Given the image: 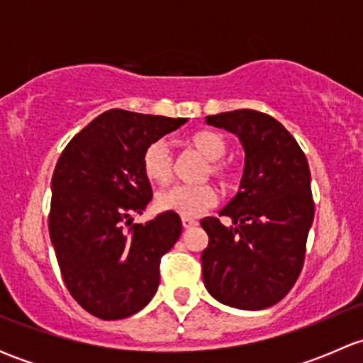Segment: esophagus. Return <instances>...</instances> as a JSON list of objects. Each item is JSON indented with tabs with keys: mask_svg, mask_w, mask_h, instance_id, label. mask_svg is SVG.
<instances>
[{
	"mask_svg": "<svg viewBox=\"0 0 363 363\" xmlns=\"http://www.w3.org/2000/svg\"><path fill=\"white\" fill-rule=\"evenodd\" d=\"M181 221H182V228H184V230H189V228H193V226L199 225V221H196V219L186 218V216L181 219Z\"/></svg>",
	"mask_w": 363,
	"mask_h": 363,
	"instance_id": "obj_1",
	"label": "esophagus"
}]
</instances>
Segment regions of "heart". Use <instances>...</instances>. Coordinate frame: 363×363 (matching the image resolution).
Listing matches in <instances>:
<instances>
[{"label":"heart","mask_w":363,"mask_h":363,"mask_svg":"<svg viewBox=\"0 0 363 363\" xmlns=\"http://www.w3.org/2000/svg\"><path fill=\"white\" fill-rule=\"evenodd\" d=\"M188 144L207 160L202 179H208L212 175L223 186H228L235 179V168L223 160L228 151V142L221 133L214 130L196 131L189 137ZM142 170L145 177L155 184H167L170 181L174 174V156L167 142L155 140L145 147L142 155ZM216 202H218V193L208 182L195 186L177 184L156 195V205L160 211L175 212L186 218L203 214L205 211L214 207Z\"/></svg>","instance_id":"heart-1"}]
</instances>
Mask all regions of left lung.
I'll return each mask as SVG.
<instances>
[{
    "instance_id": "obj_1",
    "label": "left lung",
    "mask_w": 363,
    "mask_h": 363,
    "mask_svg": "<svg viewBox=\"0 0 363 363\" xmlns=\"http://www.w3.org/2000/svg\"><path fill=\"white\" fill-rule=\"evenodd\" d=\"M207 123L240 138L246 164L240 189L218 218L200 221L208 235L202 252L207 291L219 302L247 311L279 302L298 279L307 233L314 219L311 172L294 135L258 111L207 116Z\"/></svg>"
}]
</instances>
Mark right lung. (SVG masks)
Returning <instances> with one entry per match:
<instances>
[{
    "mask_svg": "<svg viewBox=\"0 0 363 363\" xmlns=\"http://www.w3.org/2000/svg\"><path fill=\"white\" fill-rule=\"evenodd\" d=\"M184 117L112 108L77 133L52 175L49 233L69 295L100 320L138 313L158 290L161 256L181 237L175 212L133 225L152 199L142 170L151 142Z\"/></svg>",
    "mask_w": 363,
    "mask_h": 363,
    "instance_id": "add662e5",
    "label": "right lung"
}]
</instances>
